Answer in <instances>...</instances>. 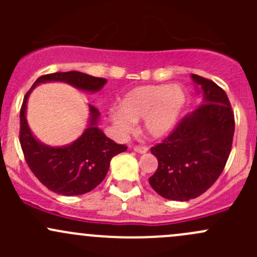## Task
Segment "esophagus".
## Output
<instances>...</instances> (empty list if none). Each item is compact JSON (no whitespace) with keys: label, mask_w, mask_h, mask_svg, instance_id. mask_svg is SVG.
Masks as SVG:
<instances>
[{"label":"esophagus","mask_w":257,"mask_h":257,"mask_svg":"<svg viewBox=\"0 0 257 257\" xmlns=\"http://www.w3.org/2000/svg\"><path fill=\"white\" fill-rule=\"evenodd\" d=\"M134 152L143 154V153L148 152V148L144 147V145H136V147H134Z\"/></svg>","instance_id":"1"}]
</instances>
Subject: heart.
<instances>
[{
    "instance_id": "b5f03b06",
    "label": "heart",
    "mask_w": 257,
    "mask_h": 257,
    "mask_svg": "<svg viewBox=\"0 0 257 257\" xmlns=\"http://www.w3.org/2000/svg\"><path fill=\"white\" fill-rule=\"evenodd\" d=\"M186 103V93L179 85H142L126 93L120 100V112L112 114L116 131L126 134L134 121L143 119V131L149 138L160 139L177 125Z\"/></svg>"
}]
</instances>
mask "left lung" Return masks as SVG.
<instances>
[{
  "instance_id": "1",
  "label": "left lung",
  "mask_w": 257,
  "mask_h": 257,
  "mask_svg": "<svg viewBox=\"0 0 257 257\" xmlns=\"http://www.w3.org/2000/svg\"><path fill=\"white\" fill-rule=\"evenodd\" d=\"M191 78L200 88L203 104L150 148L158 169L149 184L169 200L188 201L205 193L224 170L232 147L235 118L225 90L198 74Z\"/></svg>"
}]
</instances>
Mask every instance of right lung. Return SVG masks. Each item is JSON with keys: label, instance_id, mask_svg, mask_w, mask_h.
<instances>
[{"label": "right lung", "instance_id": "right-lung-1", "mask_svg": "<svg viewBox=\"0 0 257 257\" xmlns=\"http://www.w3.org/2000/svg\"><path fill=\"white\" fill-rule=\"evenodd\" d=\"M45 82H64L85 92H98L107 79L82 72H57L45 74L33 83L26 93L20 112V143L27 165L35 177L51 191L61 195H82L102 183L114 155L126 150L116 144L97 126L99 110L89 104L90 121L84 133L66 147L45 145L33 137L26 119L27 99L33 88Z\"/></svg>", "mask_w": 257, "mask_h": 257}]
</instances>
